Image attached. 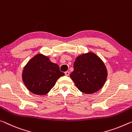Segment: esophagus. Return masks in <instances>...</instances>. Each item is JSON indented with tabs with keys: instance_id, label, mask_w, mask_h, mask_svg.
<instances>
[{
	"instance_id": "1",
	"label": "esophagus",
	"mask_w": 132,
	"mask_h": 132,
	"mask_svg": "<svg viewBox=\"0 0 132 132\" xmlns=\"http://www.w3.org/2000/svg\"><path fill=\"white\" fill-rule=\"evenodd\" d=\"M65 74L67 76H68L69 74H70V72H69V71H66V72H65Z\"/></svg>"
}]
</instances>
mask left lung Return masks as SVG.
I'll return each instance as SVG.
<instances>
[{"instance_id":"left-lung-1","label":"left lung","mask_w":132,"mask_h":132,"mask_svg":"<svg viewBox=\"0 0 132 132\" xmlns=\"http://www.w3.org/2000/svg\"><path fill=\"white\" fill-rule=\"evenodd\" d=\"M108 76L105 64L95 54L90 53L78 56L70 77L81 92L94 94L104 85Z\"/></svg>"}]
</instances>
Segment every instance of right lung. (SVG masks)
I'll return each mask as SVG.
<instances>
[{"label":"right lung","mask_w":132,"mask_h":132,"mask_svg":"<svg viewBox=\"0 0 132 132\" xmlns=\"http://www.w3.org/2000/svg\"><path fill=\"white\" fill-rule=\"evenodd\" d=\"M64 75L58 64L52 62L47 56L38 54L25 65L22 79L30 92L44 95L53 88L57 79Z\"/></svg>","instance_id":"obj_1"}]
</instances>
